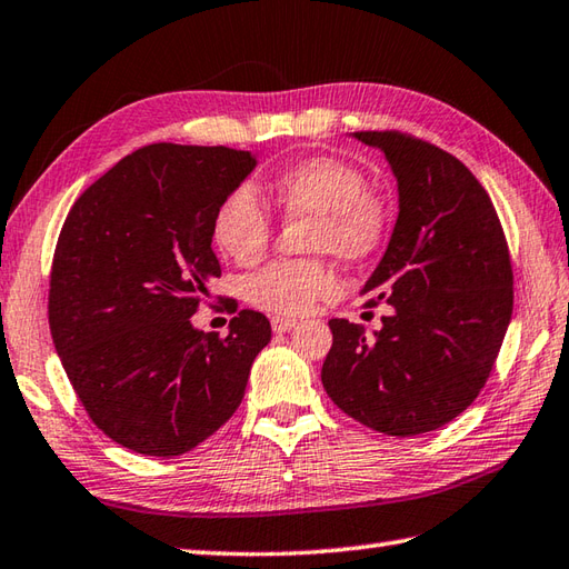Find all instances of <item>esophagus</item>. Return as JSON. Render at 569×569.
I'll use <instances>...</instances> for the list:
<instances>
[{"instance_id": "34e87169", "label": "esophagus", "mask_w": 569, "mask_h": 569, "mask_svg": "<svg viewBox=\"0 0 569 569\" xmlns=\"http://www.w3.org/2000/svg\"><path fill=\"white\" fill-rule=\"evenodd\" d=\"M271 328H273V332H288V330L296 328V320L276 316V318H271Z\"/></svg>"}]
</instances>
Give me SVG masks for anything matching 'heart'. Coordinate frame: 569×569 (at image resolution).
Listing matches in <instances>:
<instances>
[{
  "instance_id": "heart-1",
  "label": "heart",
  "mask_w": 569,
  "mask_h": 569,
  "mask_svg": "<svg viewBox=\"0 0 569 569\" xmlns=\"http://www.w3.org/2000/svg\"><path fill=\"white\" fill-rule=\"evenodd\" d=\"M271 197L286 219H313L308 251L362 261L387 237V207L367 192L358 167L338 158H308L278 172ZM214 241L241 266L256 263L271 243V217L259 194L241 184L214 214ZM249 303L276 316H303L338 293V276L326 261H273L247 278Z\"/></svg>"
}]
</instances>
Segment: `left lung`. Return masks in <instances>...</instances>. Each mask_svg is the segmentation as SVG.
<instances>
[{"mask_svg": "<svg viewBox=\"0 0 569 569\" xmlns=\"http://www.w3.org/2000/svg\"><path fill=\"white\" fill-rule=\"evenodd\" d=\"M380 150L399 211L367 306H392L372 336L332 318L320 380L345 415L389 437L449 425L481 392L513 313V269L491 197L437 144L402 132H350Z\"/></svg>", "mask_w": 569, "mask_h": 569, "instance_id": "left-lung-1", "label": "left lung"}]
</instances>
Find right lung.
I'll list each match as a JSON object with an SVG mask.
<instances>
[{
  "instance_id": "1",
  "label": "right lung",
  "mask_w": 569,
  "mask_h": 569,
  "mask_svg": "<svg viewBox=\"0 0 569 569\" xmlns=\"http://www.w3.org/2000/svg\"><path fill=\"white\" fill-rule=\"evenodd\" d=\"M256 164L247 150L148 144L88 187L63 221L51 338L88 417L120 447L187 453L241 405L271 322L241 310L219 338L192 316L221 276L217 209Z\"/></svg>"
}]
</instances>
